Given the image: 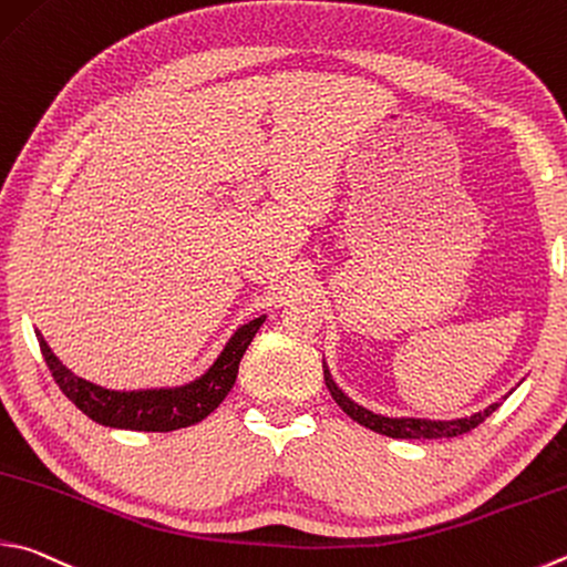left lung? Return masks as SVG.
<instances>
[{
	"instance_id": "1",
	"label": "left lung",
	"mask_w": 567,
	"mask_h": 567,
	"mask_svg": "<svg viewBox=\"0 0 567 567\" xmlns=\"http://www.w3.org/2000/svg\"><path fill=\"white\" fill-rule=\"evenodd\" d=\"M324 384L329 389V394H332L337 404L342 406L347 416H352L357 424H362L367 429L377 431V434H384V436H391V439H451V436H461V434H466V431L476 429L481 421H486V416H491L493 411L501 406V401H496V404H491L488 409L478 411V414L466 416V419H454V421L389 419V416L374 414V411L354 404V401L349 399L344 391L334 384V379H332V374H329L327 367H324ZM503 399H506V396H503Z\"/></svg>"
}]
</instances>
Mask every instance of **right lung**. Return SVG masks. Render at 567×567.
<instances>
[{
  "instance_id": "obj_1",
  "label": "right lung",
  "mask_w": 567,
  "mask_h": 567,
  "mask_svg": "<svg viewBox=\"0 0 567 567\" xmlns=\"http://www.w3.org/2000/svg\"><path fill=\"white\" fill-rule=\"evenodd\" d=\"M262 322L265 317H257L252 322L243 324L230 337V342L225 344L208 372L195 379V382L176 389L111 391L96 386L86 379L71 374L39 332L37 339L54 382L64 391L71 404H76V409L84 411L91 421L128 431H176L198 424L210 411L220 406V401L228 396L235 379H238V367L245 349L250 347Z\"/></svg>"
}]
</instances>
